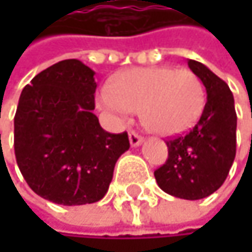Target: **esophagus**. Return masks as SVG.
I'll return each instance as SVG.
<instances>
[{
	"label": "esophagus",
	"mask_w": 252,
	"mask_h": 252,
	"mask_svg": "<svg viewBox=\"0 0 252 252\" xmlns=\"http://www.w3.org/2000/svg\"><path fill=\"white\" fill-rule=\"evenodd\" d=\"M128 135H129V144L132 147H137V146H140L143 143V137L140 134H137L135 131H129Z\"/></svg>",
	"instance_id": "34e87169"
}]
</instances>
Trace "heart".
<instances>
[{"label": "heart", "instance_id": "b5f03b06", "mask_svg": "<svg viewBox=\"0 0 252 252\" xmlns=\"http://www.w3.org/2000/svg\"><path fill=\"white\" fill-rule=\"evenodd\" d=\"M102 108L117 117L140 112L146 128L160 135L187 131L204 106V87L188 70L134 68L115 77L99 94Z\"/></svg>", "mask_w": 252, "mask_h": 252}]
</instances>
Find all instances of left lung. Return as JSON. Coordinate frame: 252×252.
Masks as SVG:
<instances>
[{
  "label": "left lung",
  "mask_w": 252,
  "mask_h": 252,
  "mask_svg": "<svg viewBox=\"0 0 252 252\" xmlns=\"http://www.w3.org/2000/svg\"><path fill=\"white\" fill-rule=\"evenodd\" d=\"M188 67L207 92L200 120L187 134L166 141L168 159L155 171L158 185L184 200L209 197L225 182L236 155V112L226 83L204 64Z\"/></svg>",
  "instance_id": "left-lung-1"
}]
</instances>
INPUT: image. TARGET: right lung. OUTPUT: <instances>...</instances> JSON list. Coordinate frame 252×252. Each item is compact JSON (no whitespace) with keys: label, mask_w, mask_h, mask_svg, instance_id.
<instances>
[{"label":"right lung","mask_w":252,"mask_h":252,"mask_svg":"<svg viewBox=\"0 0 252 252\" xmlns=\"http://www.w3.org/2000/svg\"><path fill=\"white\" fill-rule=\"evenodd\" d=\"M94 71L64 60L27 84L14 117V153L27 185L63 206L102 200L118 158L129 149L126 131H105L94 109Z\"/></svg>","instance_id":"obj_1"}]
</instances>
